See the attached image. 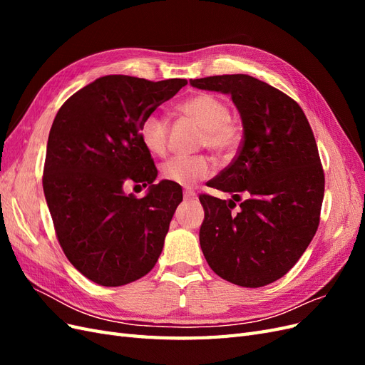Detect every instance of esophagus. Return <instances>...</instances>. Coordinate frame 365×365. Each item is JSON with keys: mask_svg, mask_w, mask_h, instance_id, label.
Here are the masks:
<instances>
[{"mask_svg": "<svg viewBox=\"0 0 365 365\" xmlns=\"http://www.w3.org/2000/svg\"><path fill=\"white\" fill-rule=\"evenodd\" d=\"M196 193L193 190H184V200L185 201H195L196 200Z\"/></svg>", "mask_w": 365, "mask_h": 365, "instance_id": "34e87169", "label": "esophagus"}]
</instances>
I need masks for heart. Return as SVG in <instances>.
<instances>
[{"label":"heart","instance_id":"1","mask_svg":"<svg viewBox=\"0 0 365 365\" xmlns=\"http://www.w3.org/2000/svg\"><path fill=\"white\" fill-rule=\"evenodd\" d=\"M181 111L204 129L202 145L217 155H228L240 141V128L230 120L228 105L217 96L201 93L182 102ZM138 135L141 145L152 155L163 157L168 150L169 121L158 113H150L141 120ZM212 158L205 155H176L161 165L165 181L182 187H193L213 173Z\"/></svg>","mask_w":365,"mask_h":365}]
</instances>
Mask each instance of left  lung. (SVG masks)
<instances>
[{"label":"left lung","mask_w":365,"mask_h":365,"mask_svg":"<svg viewBox=\"0 0 365 365\" xmlns=\"http://www.w3.org/2000/svg\"><path fill=\"white\" fill-rule=\"evenodd\" d=\"M190 85L231 96L244 126L237 157L210 182L231 200L200 196L201 250L219 277L260 288L283 277L317 233L324 173L311 125L289 96L248 74Z\"/></svg>","instance_id":"obj_1"}]
</instances>
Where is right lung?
I'll list each match as a JSON object with an SVG mask.
<instances>
[{
  "instance_id": "1",
  "label": "right lung",
  "mask_w": 365,
  "mask_h": 365,
  "mask_svg": "<svg viewBox=\"0 0 365 365\" xmlns=\"http://www.w3.org/2000/svg\"><path fill=\"white\" fill-rule=\"evenodd\" d=\"M185 85L109 74L74 93L54 117L43 195L65 256L97 284L141 279L163 251L182 190L165 180L153 184L158 172L138 129ZM126 182L149 185L147 196L126 195Z\"/></svg>"
}]
</instances>
